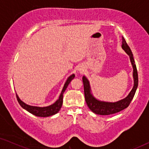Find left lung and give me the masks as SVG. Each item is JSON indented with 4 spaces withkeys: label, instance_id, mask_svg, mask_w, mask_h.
<instances>
[{
    "label": "left lung",
    "instance_id": "left-lung-1",
    "mask_svg": "<svg viewBox=\"0 0 149 149\" xmlns=\"http://www.w3.org/2000/svg\"><path fill=\"white\" fill-rule=\"evenodd\" d=\"M122 48L130 56L132 67H133V77H134V87L127 97L116 102H108L100 101L93 97L91 94L89 82L86 77H83V86H84L85 98L87 106L93 113L100 115H109L112 114L117 113L118 112L123 111L130 105V102L135 95L138 85V71L134 61L133 54L130 47L126 42L125 38L122 37Z\"/></svg>",
    "mask_w": 149,
    "mask_h": 149
}]
</instances>
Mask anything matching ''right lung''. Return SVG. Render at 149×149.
<instances>
[{
  "label": "right lung",
  "mask_w": 149,
  "mask_h": 149,
  "mask_svg": "<svg viewBox=\"0 0 149 149\" xmlns=\"http://www.w3.org/2000/svg\"><path fill=\"white\" fill-rule=\"evenodd\" d=\"M74 77L75 75L73 74L72 75H70V76L67 79L66 83H65V84L64 85V87H63L62 89V92H61L60 96H59L58 100H56V102L54 103L52 105L48 106V107H33V106L28 105L24 103V102H22L21 100L19 99V97H18L17 93H16V97H17L18 102H19L20 106H21L24 109L26 110V111L32 114V115L37 116V117H49V116L54 115L55 114L58 113L59 111L60 110L61 107H62V102H63V94H64V91H66L68 84L70 83V81L74 78Z\"/></svg>",
  "instance_id": "add662e5"
}]
</instances>
